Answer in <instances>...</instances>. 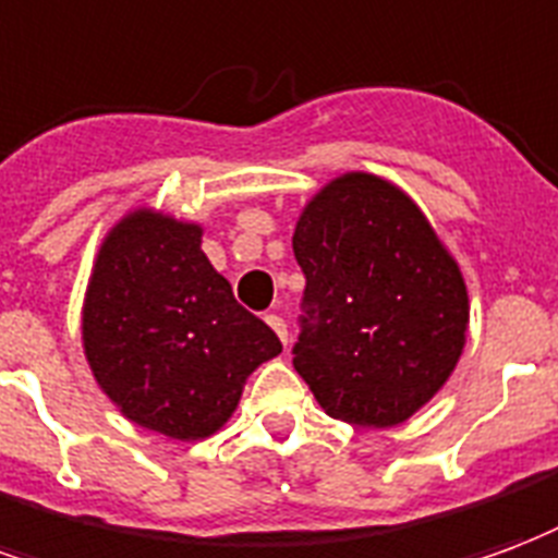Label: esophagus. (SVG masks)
Returning a JSON list of instances; mask_svg holds the SVG:
<instances>
[{"instance_id": "obj_1", "label": "esophagus", "mask_w": 558, "mask_h": 558, "mask_svg": "<svg viewBox=\"0 0 558 558\" xmlns=\"http://www.w3.org/2000/svg\"><path fill=\"white\" fill-rule=\"evenodd\" d=\"M266 322H268V328L278 333L280 342L287 345V342H290V331H287V322H283V316H278V313H268Z\"/></svg>"}]
</instances>
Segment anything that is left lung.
<instances>
[{"mask_svg": "<svg viewBox=\"0 0 558 558\" xmlns=\"http://www.w3.org/2000/svg\"><path fill=\"white\" fill-rule=\"evenodd\" d=\"M292 366L342 423H405L444 387L468 333V287L426 216L381 177L345 174L304 206Z\"/></svg>", "mask_w": 558, "mask_h": 558, "instance_id": "8db88e82", "label": "left lung"}]
</instances>
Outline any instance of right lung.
Segmentation results:
<instances>
[{"label": "right lung", "instance_id": "right-lung-1", "mask_svg": "<svg viewBox=\"0 0 558 558\" xmlns=\"http://www.w3.org/2000/svg\"><path fill=\"white\" fill-rule=\"evenodd\" d=\"M82 340L90 373L132 423L174 440L218 432L242 384L280 354L201 251V227L138 209L90 275Z\"/></svg>", "mask_w": 558, "mask_h": 558}]
</instances>
